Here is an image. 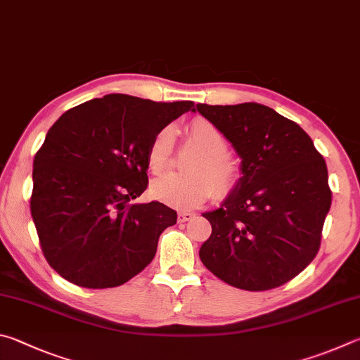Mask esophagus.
<instances>
[{
    "instance_id": "1",
    "label": "esophagus",
    "mask_w": 360,
    "mask_h": 360,
    "mask_svg": "<svg viewBox=\"0 0 360 360\" xmlns=\"http://www.w3.org/2000/svg\"><path fill=\"white\" fill-rule=\"evenodd\" d=\"M194 217V213L188 212V210H180L179 212V221L180 223H185V221H190V219Z\"/></svg>"
}]
</instances>
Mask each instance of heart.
Here are the masks:
<instances>
[{"label": "heart", "mask_w": 360, "mask_h": 360, "mask_svg": "<svg viewBox=\"0 0 360 360\" xmlns=\"http://www.w3.org/2000/svg\"><path fill=\"white\" fill-rule=\"evenodd\" d=\"M185 136L186 141L199 150L188 164L191 172H170L151 184V194L156 199L179 209H190L199 204L200 200L212 196L215 188L219 194L229 193L240 176L237 162L228 153V141L215 124L198 118L186 126ZM172 150V129L162 128L158 131L147 150V164L151 172L161 174L167 169Z\"/></svg>", "instance_id": "heart-1"}]
</instances>
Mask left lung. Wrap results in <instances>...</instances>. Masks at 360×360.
Instances as JSON below:
<instances>
[{
	"mask_svg": "<svg viewBox=\"0 0 360 360\" xmlns=\"http://www.w3.org/2000/svg\"><path fill=\"white\" fill-rule=\"evenodd\" d=\"M242 158V176L221 207L205 212L212 236L199 257L219 280L267 291L297 276L321 245L332 191L310 136L267 105L198 104Z\"/></svg>",
	"mask_w": 360,
	"mask_h": 360,
	"instance_id": "left-lung-1",
	"label": "left lung"
}]
</instances>
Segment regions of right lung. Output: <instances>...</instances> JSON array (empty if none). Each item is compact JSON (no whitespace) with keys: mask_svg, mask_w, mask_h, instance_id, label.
Masks as SVG:
<instances>
[{"mask_svg":"<svg viewBox=\"0 0 360 360\" xmlns=\"http://www.w3.org/2000/svg\"><path fill=\"white\" fill-rule=\"evenodd\" d=\"M193 101L105 94L66 110L33 162L31 217L50 267L74 285L115 288L148 266L176 212L131 204L147 190V150Z\"/></svg>","mask_w":360,"mask_h":360,"instance_id":"obj_1","label":"right lung"}]
</instances>
